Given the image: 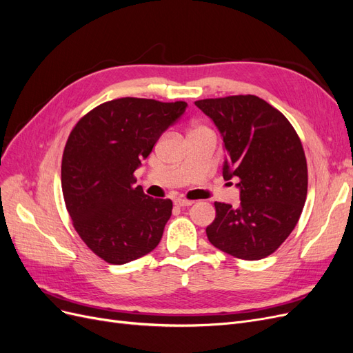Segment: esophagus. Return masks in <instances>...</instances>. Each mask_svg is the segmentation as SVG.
Wrapping results in <instances>:
<instances>
[{
  "label": "esophagus",
  "mask_w": 353,
  "mask_h": 353,
  "mask_svg": "<svg viewBox=\"0 0 353 353\" xmlns=\"http://www.w3.org/2000/svg\"><path fill=\"white\" fill-rule=\"evenodd\" d=\"M193 200H187V199H175V205L179 206V208H185V206H191L193 205Z\"/></svg>",
  "instance_id": "34e87169"
}]
</instances>
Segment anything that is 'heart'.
I'll return each mask as SVG.
<instances>
[{
	"instance_id": "1",
	"label": "heart",
	"mask_w": 353,
	"mask_h": 353,
	"mask_svg": "<svg viewBox=\"0 0 353 353\" xmlns=\"http://www.w3.org/2000/svg\"><path fill=\"white\" fill-rule=\"evenodd\" d=\"M200 128H205V126H196V128H194V130H200ZM194 130H193V131H194Z\"/></svg>"
}]
</instances>
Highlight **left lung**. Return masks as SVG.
Instances as JSON below:
<instances>
[{"mask_svg":"<svg viewBox=\"0 0 353 353\" xmlns=\"http://www.w3.org/2000/svg\"><path fill=\"white\" fill-rule=\"evenodd\" d=\"M215 122L227 160L223 179L237 178L240 206L215 201L209 241L234 258L259 261L290 236L307 194L302 141L287 117L256 95L194 103Z\"/></svg>","mask_w":353,"mask_h":353,"instance_id":"1","label":"left lung"}]
</instances>
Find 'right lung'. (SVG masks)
<instances>
[{"label":"right lung","instance_id":"obj_1","mask_svg":"<svg viewBox=\"0 0 353 353\" xmlns=\"http://www.w3.org/2000/svg\"><path fill=\"white\" fill-rule=\"evenodd\" d=\"M187 108L123 97L105 101L73 126L61 159V190L74 230L113 265L150 253L172 215V200L135 185V169Z\"/></svg>","mask_w":353,"mask_h":353}]
</instances>
